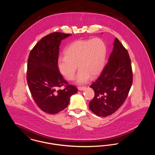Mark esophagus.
Instances as JSON below:
<instances>
[{"instance_id":"34e87169","label":"esophagus","mask_w":155,"mask_h":155,"mask_svg":"<svg viewBox=\"0 0 155 155\" xmlns=\"http://www.w3.org/2000/svg\"><path fill=\"white\" fill-rule=\"evenodd\" d=\"M85 88H86L85 87H78V89L79 91H83V90H84Z\"/></svg>"}]
</instances>
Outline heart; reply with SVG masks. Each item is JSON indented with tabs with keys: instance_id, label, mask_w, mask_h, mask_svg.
Segmentation results:
<instances>
[{
	"instance_id": "obj_1",
	"label": "heart",
	"mask_w": 155,
	"mask_h": 155,
	"mask_svg": "<svg viewBox=\"0 0 155 155\" xmlns=\"http://www.w3.org/2000/svg\"><path fill=\"white\" fill-rule=\"evenodd\" d=\"M106 55L107 46L102 39L76 40L65 48L64 57L58 59V69L67 80H73L77 66V82L85 84L91 77L95 78L101 73Z\"/></svg>"
}]
</instances>
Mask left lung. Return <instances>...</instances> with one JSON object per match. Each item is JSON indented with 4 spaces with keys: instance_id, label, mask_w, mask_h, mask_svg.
<instances>
[{
    "instance_id": "left-lung-1",
    "label": "left lung",
    "mask_w": 155,
    "mask_h": 155,
    "mask_svg": "<svg viewBox=\"0 0 155 155\" xmlns=\"http://www.w3.org/2000/svg\"><path fill=\"white\" fill-rule=\"evenodd\" d=\"M113 49L101 74L90 87L95 96L89 104L90 110L101 117L110 116L124 102L133 84L131 59L117 38Z\"/></svg>"
}]
</instances>
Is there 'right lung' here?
Returning a JSON list of instances; mask_svg holds the SVG:
<instances>
[{
	"mask_svg": "<svg viewBox=\"0 0 155 155\" xmlns=\"http://www.w3.org/2000/svg\"><path fill=\"white\" fill-rule=\"evenodd\" d=\"M71 34L53 32L42 38L30 52L27 81L38 106L46 113L54 114L66 108L70 97L77 88L68 85L58 67L61 40ZM65 88H59L62 86Z\"/></svg>",
	"mask_w": 155,
	"mask_h": 155,
	"instance_id": "obj_1",
	"label": "right lung"
}]
</instances>
